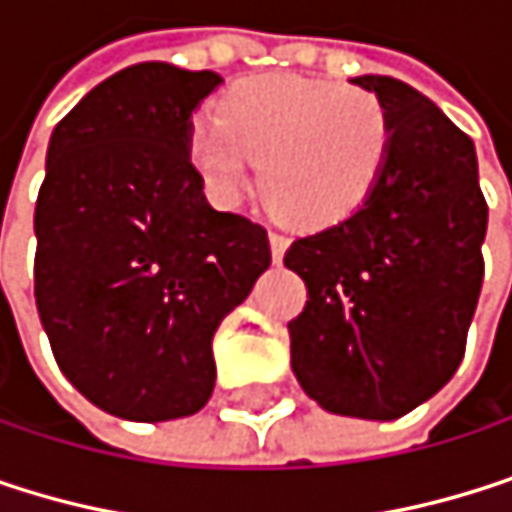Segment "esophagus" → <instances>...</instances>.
<instances>
[{
  "instance_id": "1",
  "label": "esophagus",
  "mask_w": 512,
  "mask_h": 512,
  "mask_svg": "<svg viewBox=\"0 0 512 512\" xmlns=\"http://www.w3.org/2000/svg\"><path fill=\"white\" fill-rule=\"evenodd\" d=\"M270 251H273V261H276V264H282L285 251H288V236H282V233H270Z\"/></svg>"
}]
</instances>
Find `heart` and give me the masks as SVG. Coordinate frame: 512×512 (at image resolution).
Segmentation results:
<instances>
[{
    "instance_id": "b5f03b06",
    "label": "heart",
    "mask_w": 512,
    "mask_h": 512,
    "mask_svg": "<svg viewBox=\"0 0 512 512\" xmlns=\"http://www.w3.org/2000/svg\"><path fill=\"white\" fill-rule=\"evenodd\" d=\"M393 143L384 101L360 86L294 74L233 83L215 119L188 128L185 152L209 197L236 206L258 161L261 191L303 230L354 215L375 191Z\"/></svg>"
}]
</instances>
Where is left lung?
<instances>
[{
  "label": "left lung",
  "mask_w": 512,
  "mask_h": 512,
  "mask_svg": "<svg viewBox=\"0 0 512 512\" xmlns=\"http://www.w3.org/2000/svg\"><path fill=\"white\" fill-rule=\"evenodd\" d=\"M351 83L384 101L393 143L369 200L285 254L309 291L288 324L291 369L330 414L396 420L462 363L489 209L474 143L441 107L387 74Z\"/></svg>",
  "instance_id": "8db88e82"
}]
</instances>
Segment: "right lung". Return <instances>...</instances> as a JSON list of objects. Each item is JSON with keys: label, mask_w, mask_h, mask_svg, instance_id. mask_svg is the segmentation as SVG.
I'll return each instance as SVG.
<instances>
[{"label": "right lung", "mask_w": 512, "mask_h": 512, "mask_svg": "<svg viewBox=\"0 0 512 512\" xmlns=\"http://www.w3.org/2000/svg\"><path fill=\"white\" fill-rule=\"evenodd\" d=\"M215 71L137 62L53 128L35 203V306L62 375L131 423L197 414L212 336L267 273L261 224L218 212L185 140Z\"/></svg>", "instance_id": "add662e5"}]
</instances>
